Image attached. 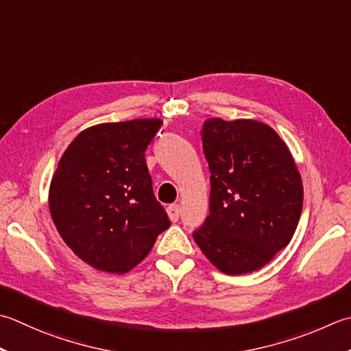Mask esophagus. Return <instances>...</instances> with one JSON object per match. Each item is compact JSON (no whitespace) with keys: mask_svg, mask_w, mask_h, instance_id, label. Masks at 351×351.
I'll return each instance as SVG.
<instances>
[{"mask_svg":"<svg viewBox=\"0 0 351 351\" xmlns=\"http://www.w3.org/2000/svg\"><path fill=\"white\" fill-rule=\"evenodd\" d=\"M180 205L178 204H171L167 207V215H169V219L171 222H178V219H180Z\"/></svg>","mask_w":351,"mask_h":351,"instance_id":"esophagus-1","label":"esophagus"}]
</instances>
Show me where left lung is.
Instances as JSON below:
<instances>
[{
    "instance_id": "8db88e82",
    "label": "left lung",
    "mask_w": 351,
    "mask_h": 351,
    "mask_svg": "<svg viewBox=\"0 0 351 351\" xmlns=\"http://www.w3.org/2000/svg\"><path fill=\"white\" fill-rule=\"evenodd\" d=\"M210 215L193 232L219 271H258L289 245L303 208V182L286 143L257 120H205Z\"/></svg>"
}]
</instances>
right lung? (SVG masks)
I'll list each match as a JSON object with an SVG mask.
<instances>
[{"mask_svg":"<svg viewBox=\"0 0 351 351\" xmlns=\"http://www.w3.org/2000/svg\"><path fill=\"white\" fill-rule=\"evenodd\" d=\"M161 125L160 119L101 123L82 130L60 158L48 193L51 219L95 269L130 271L170 226L144 158Z\"/></svg>","mask_w":351,"mask_h":351,"instance_id":"right-lung-1","label":"right lung"}]
</instances>
